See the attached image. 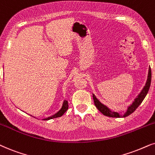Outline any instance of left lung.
Segmentation results:
<instances>
[{
    "instance_id": "left-lung-1",
    "label": "left lung",
    "mask_w": 155,
    "mask_h": 155,
    "mask_svg": "<svg viewBox=\"0 0 155 155\" xmlns=\"http://www.w3.org/2000/svg\"><path fill=\"white\" fill-rule=\"evenodd\" d=\"M151 79H152V73H151V68H150V69H149L147 80L145 86H144L142 91L140 92V93L138 95L137 97L134 99V102H132L131 105L128 107L126 112L123 114V115H121V114H120L117 112H113L112 111V110H110V109H109L107 106H105L104 104H102L101 102L97 99V97H95V95H94V94H92V97H93V100H94V103H95V105L96 106V107L97 108L98 110H99L100 112H102L104 115L107 116V117H125L127 116L130 115V114H131L132 112L135 111V110L139 107L140 104L142 103V101H143L144 97H146L147 94L149 89H150V84H151Z\"/></svg>"
}]
</instances>
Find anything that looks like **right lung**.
<instances>
[{
    "instance_id": "1",
    "label": "right lung",
    "mask_w": 155,
    "mask_h": 155,
    "mask_svg": "<svg viewBox=\"0 0 155 155\" xmlns=\"http://www.w3.org/2000/svg\"><path fill=\"white\" fill-rule=\"evenodd\" d=\"M68 109V102L67 100H64V102L63 103V106H62L61 109H60L59 111L57 112V113H55V114H53V115L51 116V117H49L48 118H45V119H43V120H49L53 119V118L61 117V116L63 115V114L65 113L66 111H67Z\"/></svg>"
}]
</instances>
